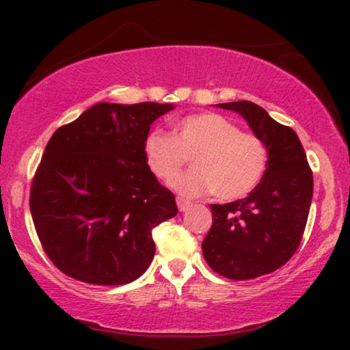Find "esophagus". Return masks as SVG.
<instances>
[{
	"label": "esophagus",
	"instance_id": "esophagus-1",
	"mask_svg": "<svg viewBox=\"0 0 350 350\" xmlns=\"http://www.w3.org/2000/svg\"><path fill=\"white\" fill-rule=\"evenodd\" d=\"M176 205H178L180 212H186V210H188V208L191 207V202H189V200H185V199H181V198H176Z\"/></svg>",
	"mask_w": 350,
	"mask_h": 350
}]
</instances>
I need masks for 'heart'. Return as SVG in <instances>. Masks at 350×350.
<instances>
[{"label": "heart", "instance_id": "heart-1", "mask_svg": "<svg viewBox=\"0 0 350 350\" xmlns=\"http://www.w3.org/2000/svg\"><path fill=\"white\" fill-rule=\"evenodd\" d=\"M143 156L161 180H170L188 156L193 167L170 181L185 198L215 193L223 200L241 199L260 185L267 169V150L261 138L241 132L228 118L198 113L174 124L172 135L154 129L143 142Z\"/></svg>", "mask_w": 350, "mask_h": 350}]
</instances>
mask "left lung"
<instances>
[{"label":"left lung","instance_id":"1","mask_svg":"<svg viewBox=\"0 0 350 350\" xmlns=\"http://www.w3.org/2000/svg\"><path fill=\"white\" fill-rule=\"evenodd\" d=\"M217 107L241 114L266 145L269 159L260 185L245 199L210 205L213 224L202 253L226 279H255L279 269L298 248L312 200V172L296 132L260 105L241 100Z\"/></svg>","mask_w":350,"mask_h":350}]
</instances>
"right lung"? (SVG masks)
Instances as JSON below:
<instances>
[{"label": "right lung", "instance_id": "obj_1", "mask_svg": "<svg viewBox=\"0 0 350 350\" xmlns=\"http://www.w3.org/2000/svg\"><path fill=\"white\" fill-rule=\"evenodd\" d=\"M175 105L100 102L57 129L31 185L46 255L76 280L124 285L151 265V231L178 213L143 156L151 124Z\"/></svg>", "mask_w": 350, "mask_h": 350}]
</instances>
